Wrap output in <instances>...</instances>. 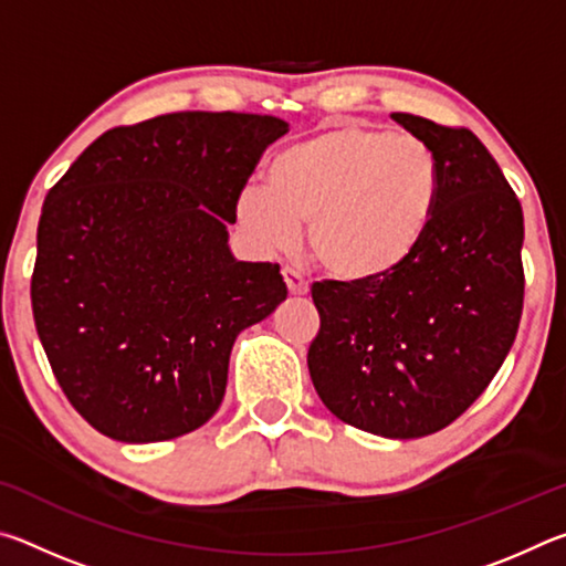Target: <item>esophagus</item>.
I'll return each instance as SVG.
<instances>
[{"label": "esophagus", "instance_id": "obj_1", "mask_svg": "<svg viewBox=\"0 0 566 566\" xmlns=\"http://www.w3.org/2000/svg\"><path fill=\"white\" fill-rule=\"evenodd\" d=\"M282 276H284V284H286V290H290V294H306V292H310V284H306L304 276L296 270H292V266H284Z\"/></svg>", "mask_w": 566, "mask_h": 566}]
</instances>
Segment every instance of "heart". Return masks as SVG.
<instances>
[{"label": "heart", "instance_id": "obj_1", "mask_svg": "<svg viewBox=\"0 0 566 566\" xmlns=\"http://www.w3.org/2000/svg\"><path fill=\"white\" fill-rule=\"evenodd\" d=\"M439 189L442 171L427 142L339 124L276 151L266 189H244L237 217L264 247H286L306 222V249L324 274L377 284L421 252Z\"/></svg>", "mask_w": 566, "mask_h": 566}]
</instances>
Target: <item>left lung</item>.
Instances as JSON below:
<instances>
[{"mask_svg": "<svg viewBox=\"0 0 566 566\" xmlns=\"http://www.w3.org/2000/svg\"><path fill=\"white\" fill-rule=\"evenodd\" d=\"M439 159L442 189L421 252L387 282H314L312 385L364 432L417 439L490 387L524 306V217L500 165L467 127L391 114Z\"/></svg>", "mask_w": 566, "mask_h": 566, "instance_id": "obj_1", "label": "left lung"}]
</instances>
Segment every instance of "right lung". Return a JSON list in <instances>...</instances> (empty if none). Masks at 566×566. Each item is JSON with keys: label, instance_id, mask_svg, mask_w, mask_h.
Masks as SVG:
<instances>
[{"label": "right lung", "instance_id": "add662e5", "mask_svg": "<svg viewBox=\"0 0 566 566\" xmlns=\"http://www.w3.org/2000/svg\"><path fill=\"white\" fill-rule=\"evenodd\" d=\"M280 117L175 112L114 127L44 199L32 312L64 397L117 442L195 432L222 405L237 334L286 300L237 262V202Z\"/></svg>", "mask_w": 566, "mask_h": 566}]
</instances>
